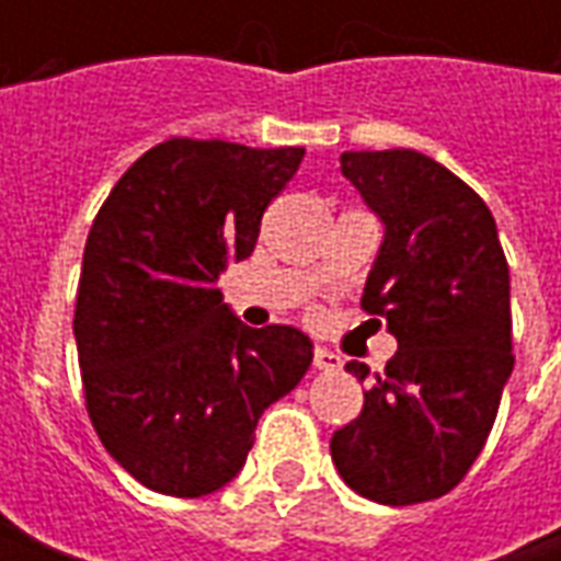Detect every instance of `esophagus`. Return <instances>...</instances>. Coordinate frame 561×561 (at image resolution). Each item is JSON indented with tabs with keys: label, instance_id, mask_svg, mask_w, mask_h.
<instances>
[{
	"label": "esophagus",
	"instance_id": "obj_1",
	"mask_svg": "<svg viewBox=\"0 0 561 561\" xmlns=\"http://www.w3.org/2000/svg\"><path fill=\"white\" fill-rule=\"evenodd\" d=\"M312 366L321 369V373H340L342 357L340 354L328 352V348H316V354H312Z\"/></svg>",
	"mask_w": 561,
	"mask_h": 561
}]
</instances>
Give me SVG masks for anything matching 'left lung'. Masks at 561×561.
Wrapping results in <instances>:
<instances>
[{
  "label": "left lung",
  "instance_id": "8db88e82",
  "mask_svg": "<svg viewBox=\"0 0 561 561\" xmlns=\"http://www.w3.org/2000/svg\"><path fill=\"white\" fill-rule=\"evenodd\" d=\"M342 173L385 221L364 306L400 348L364 409L330 438L354 493L417 505L450 493L486 445L514 369L511 279L481 195L414 149L342 152ZM369 378L366 364H345Z\"/></svg>",
  "mask_w": 561,
  "mask_h": 561
}]
</instances>
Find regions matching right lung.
I'll use <instances>...</instances> for the list:
<instances>
[{"label":"right lung","mask_w":561,"mask_h":561,"mask_svg":"<svg viewBox=\"0 0 561 561\" xmlns=\"http://www.w3.org/2000/svg\"><path fill=\"white\" fill-rule=\"evenodd\" d=\"M304 152L171 138L119 176L92 221L75 304L83 400L107 454L156 493L225 486L257 417L312 364L309 336L245 328L216 288L252 255Z\"/></svg>","instance_id":"right-lung-1"}]
</instances>
